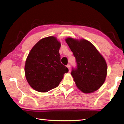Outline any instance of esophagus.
<instances>
[{"label":"esophagus","instance_id":"34e87169","mask_svg":"<svg viewBox=\"0 0 124 124\" xmlns=\"http://www.w3.org/2000/svg\"><path fill=\"white\" fill-rule=\"evenodd\" d=\"M67 68H68L69 71H70V70H71V68H70V64H68L67 65Z\"/></svg>","mask_w":124,"mask_h":124}]
</instances>
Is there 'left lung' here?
<instances>
[{
    "mask_svg": "<svg viewBox=\"0 0 124 124\" xmlns=\"http://www.w3.org/2000/svg\"><path fill=\"white\" fill-rule=\"evenodd\" d=\"M66 41L73 52L77 63L71 74L79 90L84 93L95 91L106 79V61L93 45L85 39L79 41L68 38Z\"/></svg>",
    "mask_w": 124,
    "mask_h": 124,
    "instance_id": "1",
    "label": "left lung"
}]
</instances>
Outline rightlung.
<instances>
[{
	"label": "right lung",
	"mask_w": 124,
	"mask_h": 124,
	"mask_svg": "<svg viewBox=\"0 0 124 124\" xmlns=\"http://www.w3.org/2000/svg\"><path fill=\"white\" fill-rule=\"evenodd\" d=\"M61 44L54 37L41 39L31 50L24 72L29 85L40 92L57 87L68 69L61 63Z\"/></svg>",
	"instance_id": "add662e5"
}]
</instances>
